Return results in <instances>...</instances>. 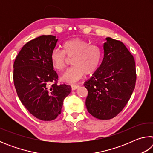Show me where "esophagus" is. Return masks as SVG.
<instances>
[{
	"mask_svg": "<svg viewBox=\"0 0 153 153\" xmlns=\"http://www.w3.org/2000/svg\"><path fill=\"white\" fill-rule=\"evenodd\" d=\"M79 88L78 85H71V90H75Z\"/></svg>",
	"mask_w": 153,
	"mask_h": 153,
	"instance_id": "esophagus-1",
	"label": "esophagus"
}]
</instances>
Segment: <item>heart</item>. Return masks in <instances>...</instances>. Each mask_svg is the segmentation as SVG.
I'll return each instance as SVG.
<instances>
[{
	"instance_id": "b5f03b06",
	"label": "heart",
	"mask_w": 153,
	"mask_h": 153,
	"mask_svg": "<svg viewBox=\"0 0 153 153\" xmlns=\"http://www.w3.org/2000/svg\"><path fill=\"white\" fill-rule=\"evenodd\" d=\"M63 51L55 48L52 51L50 59L53 67L58 71L65 69L66 56H73L71 66L62 75V81L74 83L84 76L92 74L97 70L102 60L103 52L99 46L90 45L80 38H72L62 45Z\"/></svg>"
}]
</instances>
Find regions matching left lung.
<instances>
[{
  "label": "left lung",
  "instance_id": "8db88e82",
  "mask_svg": "<svg viewBox=\"0 0 153 153\" xmlns=\"http://www.w3.org/2000/svg\"><path fill=\"white\" fill-rule=\"evenodd\" d=\"M103 49L102 63L84 85L88 92V113L105 120L115 117L128 103L135 88L136 74L134 56L122 42L106 38Z\"/></svg>",
  "mask_w": 153,
  "mask_h": 153
}]
</instances>
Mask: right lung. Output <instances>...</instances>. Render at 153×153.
Wrapping results in <instances>:
<instances>
[{"instance_id": "obj_1", "label": "right lung", "mask_w": 153, "mask_h": 153, "mask_svg": "<svg viewBox=\"0 0 153 153\" xmlns=\"http://www.w3.org/2000/svg\"><path fill=\"white\" fill-rule=\"evenodd\" d=\"M57 41L52 35L29 41L19 51L13 65L18 97L32 115L42 121L57 117L64 99L71 90L70 86L56 84L58 75L53 70L50 56Z\"/></svg>"}]
</instances>
